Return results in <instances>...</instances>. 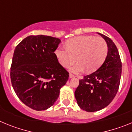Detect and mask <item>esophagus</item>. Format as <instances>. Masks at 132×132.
I'll use <instances>...</instances> for the list:
<instances>
[{
	"label": "esophagus",
	"mask_w": 132,
	"mask_h": 132,
	"mask_svg": "<svg viewBox=\"0 0 132 132\" xmlns=\"http://www.w3.org/2000/svg\"><path fill=\"white\" fill-rule=\"evenodd\" d=\"M73 77H75V76L73 75L69 74V78H73Z\"/></svg>",
	"instance_id": "1"
}]
</instances>
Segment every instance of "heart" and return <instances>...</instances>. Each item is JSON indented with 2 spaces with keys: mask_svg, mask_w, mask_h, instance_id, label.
I'll use <instances>...</instances> for the list:
<instances>
[{
  "mask_svg": "<svg viewBox=\"0 0 132 132\" xmlns=\"http://www.w3.org/2000/svg\"><path fill=\"white\" fill-rule=\"evenodd\" d=\"M67 48L58 47L55 51L56 57L64 67H69L77 61L79 62L70 68L71 73L79 74L85 71L92 73L104 62L108 54V46L101 38L82 36L71 39L66 44Z\"/></svg>",
  "mask_w": 132,
  "mask_h": 132,
  "instance_id": "heart-1",
  "label": "heart"
}]
</instances>
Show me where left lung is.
I'll list each match as a JSON object with an SVG mask.
<instances>
[{"instance_id": "obj_1", "label": "left lung", "mask_w": 132, "mask_h": 132, "mask_svg": "<svg viewBox=\"0 0 132 132\" xmlns=\"http://www.w3.org/2000/svg\"><path fill=\"white\" fill-rule=\"evenodd\" d=\"M98 34L107 44L106 58L98 69L79 80L75 92L79 106L90 112L101 110L112 101L118 90L122 74V63L116 45L110 38Z\"/></svg>"}]
</instances>
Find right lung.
Segmentation results:
<instances>
[{
    "label": "right lung",
    "mask_w": 132,
    "mask_h": 132,
    "mask_svg": "<svg viewBox=\"0 0 132 132\" xmlns=\"http://www.w3.org/2000/svg\"><path fill=\"white\" fill-rule=\"evenodd\" d=\"M59 38L38 35L24 38L16 47L10 68L12 85L24 104L41 111L58 98L69 73L60 65L54 52Z\"/></svg>",
    "instance_id": "obj_1"
}]
</instances>
